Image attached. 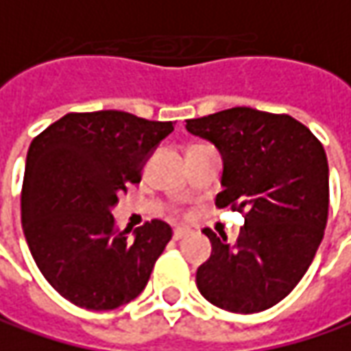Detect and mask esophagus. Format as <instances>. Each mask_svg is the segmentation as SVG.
<instances>
[{
  "label": "esophagus",
  "mask_w": 351,
  "mask_h": 351,
  "mask_svg": "<svg viewBox=\"0 0 351 351\" xmlns=\"http://www.w3.org/2000/svg\"><path fill=\"white\" fill-rule=\"evenodd\" d=\"M186 236H189V230H186V228H176L175 234H173V237H175L176 241H178V239H182V237H186Z\"/></svg>",
  "instance_id": "obj_1"
}]
</instances>
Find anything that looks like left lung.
Masks as SVG:
<instances>
[{"instance_id": "left-lung-1", "label": "left lung", "mask_w": 351, "mask_h": 351, "mask_svg": "<svg viewBox=\"0 0 351 351\" xmlns=\"http://www.w3.org/2000/svg\"><path fill=\"white\" fill-rule=\"evenodd\" d=\"M186 131L220 151L223 191L216 206L245 218L234 243L204 230L212 253L196 271V287L223 311H267L297 287L324 237V147L295 117L253 108L186 119Z\"/></svg>"}]
</instances>
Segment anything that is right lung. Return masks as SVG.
Segmentation results:
<instances>
[{"mask_svg": "<svg viewBox=\"0 0 351 351\" xmlns=\"http://www.w3.org/2000/svg\"><path fill=\"white\" fill-rule=\"evenodd\" d=\"M173 130V121L101 110L66 114L33 139L23 234L43 277L72 304L114 311L143 293L173 230L151 220L119 232L112 208Z\"/></svg>", "mask_w": 351, "mask_h": 351, "instance_id": "right-lung-1", "label": "right lung"}]
</instances>
